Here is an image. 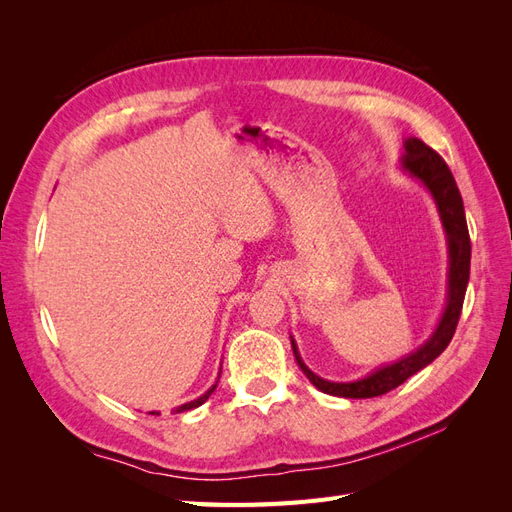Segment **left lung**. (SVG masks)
<instances>
[{"label":"left lung","mask_w":512,"mask_h":512,"mask_svg":"<svg viewBox=\"0 0 512 512\" xmlns=\"http://www.w3.org/2000/svg\"><path fill=\"white\" fill-rule=\"evenodd\" d=\"M401 170L418 183H423V188L431 194L433 203L438 207L442 228L446 235L448 245V290H446V307L440 316V322L436 331L429 335L423 346H418L410 354L401 356L399 361L391 365H382L371 371L365 378L352 380V382H331L316 376L309 369L294 339L290 337L294 359H297L299 367L307 380L312 382L318 391L346 397V399H367L378 397L397 389L399 384H404L416 371H421L429 363H433L438 356L451 344L455 335L457 322L461 316L463 297H466V288L470 280V256H472V243L468 235L466 224V211H463V200L459 194V188L455 183V177L451 168L438 156L436 151L427 147L421 138H406L404 141V153H401Z\"/></svg>","instance_id":"8db88e82"}]
</instances>
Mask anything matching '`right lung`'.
Wrapping results in <instances>:
<instances>
[{"label": "right lung", "mask_w": 512, "mask_h": 512, "mask_svg": "<svg viewBox=\"0 0 512 512\" xmlns=\"http://www.w3.org/2000/svg\"><path fill=\"white\" fill-rule=\"evenodd\" d=\"M218 382H220V376H218V380H215V384L211 386V389L207 391V393H203V395H200L198 399H194V401H188V404H183V406H177L175 408V412H185V410H192V408H198V406H203L205 404V401L211 397V393L215 391V386H218ZM151 414H160V412H151Z\"/></svg>", "instance_id": "add662e5"}]
</instances>
